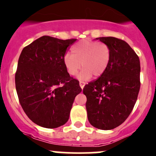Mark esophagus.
<instances>
[{
    "label": "esophagus",
    "mask_w": 156,
    "mask_h": 156,
    "mask_svg": "<svg viewBox=\"0 0 156 156\" xmlns=\"http://www.w3.org/2000/svg\"><path fill=\"white\" fill-rule=\"evenodd\" d=\"M79 84H80V87H81V89H83V87H84V85H85V83L83 82V81H80Z\"/></svg>",
    "instance_id": "obj_1"
}]
</instances>
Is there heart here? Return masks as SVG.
Here are the masks:
<instances>
[{"mask_svg": "<svg viewBox=\"0 0 156 156\" xmlns=\"http://www.w3.org/2000/svg\"><path fill=\"white\" fill-rule=\"evenodd\" d=\"M72 53L66 54L63 63L69 75L74 76L81 65L83 69L78 75L79 79H88L92 75L99 77L105 71L111 58L109 47L103 42L83 40L74 45Z\"/></svg>", "mask_w": 156, "mask_h": 156, "instance_id": "1", "label": "heart"}]
</instances>
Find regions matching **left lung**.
<instances>
[{
	"label": "left lung",
	"mask_w": 156,
	"mask_h": 156,
	"mask_svg": "<svg viewBox=\"0 0 156 156\" xmlns=\"http://www.w3.org/2000/svg\"><path fill=\"white\" fill-rule=\"evenodd\" d=\"M111 51L105 71L83 89L90 123L110 130L122 123L137 101L140 81L139 57L130 45L115 37H99Z\"/></svg>",
	"instance_id": "left-lung-1"
}]
</instances>
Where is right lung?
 Returning a JSON list of instances; mask_svg holds the SVG:
<instances>
[{"mask_svg": "<svg viewBox=\"0 0 156 156\" xmlns=\"http://www.w3.org/2000/svg\"><path fill=\"white\" fill-rule=\"evenodd\" d=\"M75 41L43 36L21 53L15 76L16 92L24 113L39 126L64 125L75 96L81 92L79 81L69 75L63 63Z\"/></svg>", "mask_w": 156, "mask_h": 156, "instance_id": "right-lung-1", "label": "right lung"}]
</instances>
